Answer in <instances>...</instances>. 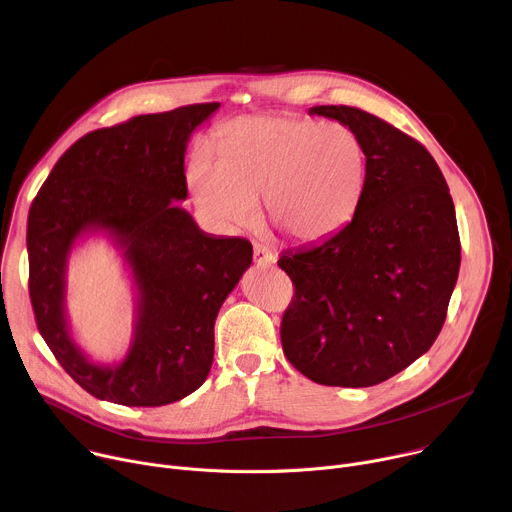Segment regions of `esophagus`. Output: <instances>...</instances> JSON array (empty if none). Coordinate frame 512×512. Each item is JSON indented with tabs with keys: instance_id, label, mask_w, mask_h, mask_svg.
Segmentation results:
<instances>
[{
	"instance_id": "1",
	"label": "esophagus",
	"mask_w": 512,
	"mask_h": 512,
	"mask_svg": "<svg viewBox=\"0 0 512 512\" xmlns=\"http://www.w3.org/2000/svg\"><path fill=\"white\" fill-rule=\"evenodd\" d=\"M253 261L257 267H271L275 263V255L265 245L255 243L253 245Z\"/></svg>"
}]
</instances>
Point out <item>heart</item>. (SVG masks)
Masks as SVG:
<instances>
[{
  "label": "heart",
  "mask_w": 512,
  "mask_h": 512,
  "mask_svg": "<svg viewBox=\"0 0 512 512\" xmlns=\"http://www.w3.org/2000/svg\"><path fill=\"white\" fill-rule=\"evenodd\" d=\"M216 162L200 152L188 172L196 204L227 229L267 223L296 243H320L354 216L367 182L360 135L340 121L241 117L216 133Z\"/></svg>",
  "instance_id": "1"
}]
</instances>
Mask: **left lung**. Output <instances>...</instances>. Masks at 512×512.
I'll list each match as a JSON object with an SVG mask.
<instances>
[{
	"instance_id": "left-lung-1",
	"label": "left lung",
	"mask_w": 512,
	"mask_h": 512,
	"mask_svg": "<svg viewBox=\"0 0 512 512\" xmlns=\"http://www.w3.org/2000/svg\"><path fill=\"white\" fill-rule=\"evenodd\" d=\"M310 115L352 127L367 182L352 221L277 265L296 285L281 320L287 360L328 387H373L407 369L440 334L460 271L446 178L419 141L346 105Z\"/></svg>"
}]
</instances>
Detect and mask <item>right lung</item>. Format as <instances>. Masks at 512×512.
<instances>
[{
  "label": "right lung",
  "instance_id": "right-lung-1",
  "mask_svg": "<svg viewBox=\"0 0 512 512\" xmlns=\"http://www.w3.org/2000/svg\"><path fill=\"white\" fill-rule=\"evenodd\" d=\"M221 103L137 115L87 133L62 154L28 214L30 300L62 369L97 399L160 407L194 393L214 356V320L251 267L247 239L198 229L186 200L190 135ZM103 234L136 289L134 336L113 365L95 363L69 334L65 271L71 249Z\"/></svg>",
  "mask_w": 512,
  "mask_h": 512
}]
</instances>
